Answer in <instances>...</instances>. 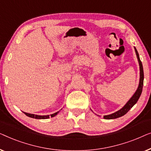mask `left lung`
Instances as JSON below:
<instances>
[{"label":"left lung","mask_w":151,"mask_h":151,"mask_svg":"<svg viewBox=\"0 0 151 151\" xmlns=\"http://www.w3.org/2000/svg\"><path fill=\"white\" fill-rule=\"evenodd\" d=\"M135 54H136L137 61H138L139 65V82L138 87H137V89L135 91L134 94L133 95L132 97L130 99L127 101V103L124 105V107L121 108L120 110L116 111L115 113H113L111 114H109V115L104 116V118L107 119V120H110V119H115L120 118L121 116H124V114H126L127 112H128L129 110H130L131 108L133 107V106L135 105V103H137V101H138L140 95L142 94V88H143V83H144V70H143V66H142V61H140L139 56L138 54V52L136 50L135 47H134Z\"/></svg>","instance_id":"obj_1"}]
</instances>
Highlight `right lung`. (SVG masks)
I'll return each mask as SVG.
<instances>
[{"label":"right lung","mask_w":151,"mask_h":151,"mask_svg":"<svg viewBox=\"0 0 151 151\" xmlns=\"http://www.w3.org/2000/svg\"><path fill=\"white\" fill-rule=\"evenodd\" d=\"M24 112V111H23ZM59 112L57 111L56 113L55 114H50V117H54L56 115H57V114H58ZM24 114L25 115H27V116H29V117L30 118H35V119H47V118H50V116L49 115H47V116H39V115H35V114H29V113H26V112H24Z\"/></svg>","instance_id":"right-lung-1"}]
</instances>
